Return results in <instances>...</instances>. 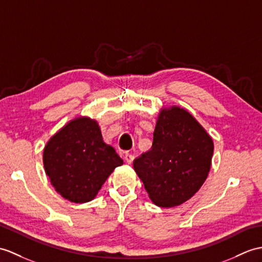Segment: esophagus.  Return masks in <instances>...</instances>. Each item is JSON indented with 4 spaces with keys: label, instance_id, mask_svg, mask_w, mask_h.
Segmentation results:
<instances>
[{
    "label": "esophagus",
    "instance_id": "34e87169",
    "mask_svg": "<svg viewBox=\"0 0 262 262\" xmlns=\"http://www.w3.org/2000/svg\"><path fill=\"white\" fill-rule=\"evenodd\" d=\"M125 161L128 163V164H132L133 161H134V155H132L129 153H126L125 154Z\"/></svg>",
    "mask_w": 262,
    "mask_h": 262
}]
</instances>
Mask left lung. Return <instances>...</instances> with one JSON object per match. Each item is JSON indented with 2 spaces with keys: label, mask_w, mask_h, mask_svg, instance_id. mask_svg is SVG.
Masks as SVG:
<instances>
[{
  "label": "left lung",
  "mask_w": 262,
  "mask_h": 262,
  "mask_svg": "<svg viewBox=\"0 0 262 262\" xmlns=\"http://www.w3.org/2000/svg\"><path fill=\"white\" fill-rule=\"evenodd\" d=\"M148 151L134 161L150 200L172 208L191 199L210 172L213 142L185 109H163Z\"/></svg>",
  "instance_id": "8db88e82"
}]
</instances>
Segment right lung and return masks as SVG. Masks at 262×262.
I'll list each match as a JSON object with an SVG mask.
<instances>
[{"mask_svg": "<svg viewBox=\"0 0 262 262\" xmlns=\"http://www.w3.org/2000/svg\"><path fill=\"white\" fill-rule=\"evenodd\" d=\"M123 164L113 146L103 142L96 120L76 118L53 135L43 150L51 184L75 203L93 200L115 168Z\"/></svg>", "mask_w": 262, "mask_h": 262, "instance_id": "1", "label": "right lung"}]
</instances>
